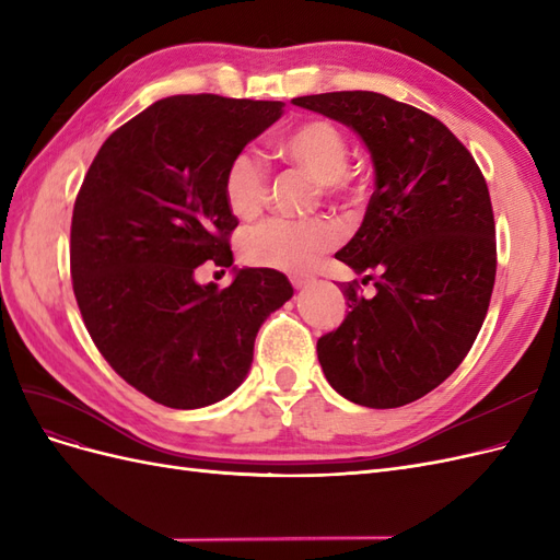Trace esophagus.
<instances>
[{"instance_id": "esophagus-1", "label": "esophagus", "mask_w": 560, "mask_h": 560, "mask_svg": "<svg viewBox=\"0 0 560 560\" xmlns=\"http://www.w3.org/2000/svg\"><path fill=\"white\" fill-rule=\"evenodd\" d=\"M290 280H292V284L296 287V290H301V287H308L313 282L311 276H290Z\"/></svg>"}]
</instances>
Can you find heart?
Here are the masks:
<instances>
[{"label": "heart", "mask_w": 560, "mask_h": 560, "mask_svg": "<svg viewBox=\"0 0 560 560\" xmlns=\"http://www.w3.org/2000/svg\"><path fill=\"white\" fill-rule=\"evenodd\" d=\"M278 156L292 163L319 184L331 200L358 202L360 189L348 177L350 144L346 132L327 118H306L287 128L276 140ZM224 200L229 210L252 222L268 202V171L252 151H238L224 171ZM341 241V229L331 219L313 217L306 222L273 219L252 229L243 238V257L252 266L276 270H306L322 254Z\"/></svg>", "instance_id": "obj_1"}]
</instances>
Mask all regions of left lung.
Returning <instances> with one entry per match:
<instances>
[{
    "label": "left lung",
    "instance_id": "8db88e82",
    "mask_svg": "<svg viewBox=\"0 0 560 560\" xmlns=\"http://www.w3.org/2000/svg\"><path fill=\"white\" fill-rule=\"evenodd\" d=\"M336 118L371 151L376 189L336 259L376 280L364 299L343 282L348 315L319 336L317 360L338 395L395 409L425 397L460 366L495 284V219L477 161L418 107L371 91L294 97Z\"/></svg>",
    "mask_w": 560,
    "mask_h": 560
}]
</instances>
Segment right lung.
<instances>
[{
	"mask_svg": "<svg viewBox=\"0 0 560 560\" xmlns=\"http://www.w3.org/2000/svg\"><path fill=\"white\" fill-rule=\"evenodd\" d=\"M276 100L212 93L159 100L100 147L74 200L72 287L95 348L128 385L171 409H200L247 376L261 322L294 290L273 268L198 284L231 266L238 219L229 161L282 116Z\"/></svg>",
	"mask_w": 560,
	"mask_h": 560,
	"instance_id": "add662e5",
	"label": "right lung"
}]
</instances>
